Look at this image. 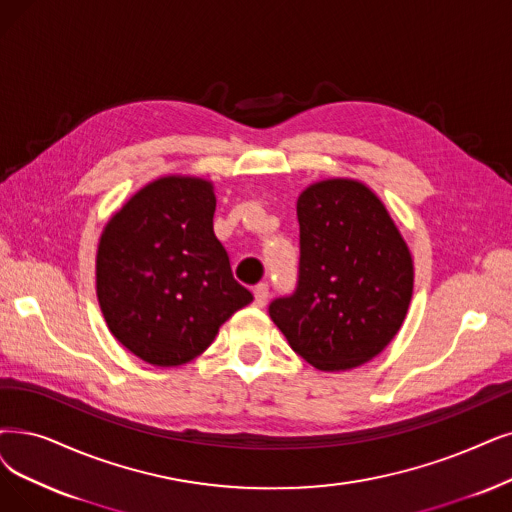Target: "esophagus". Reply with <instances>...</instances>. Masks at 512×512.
<instances>
[{
  "label": "esophagus",
  "mask_w": 512,
  "mask_h": 512,
  "mask_svg": "<svg viewBox=\"0 0 512 512\" xmlns=\"http://www.w3.org/2000/svg\"><path fill=\"white\" fill-rule=\"evenodd\" d=\"M267 300H269V285L258 283L254 288V304L258 306V309H262V306L267 304Z\"/></svg>",
  "instance_id": "obj_1"
}]
</instances>
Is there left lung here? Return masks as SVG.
I'll return each mask as SVG.
<instances>
[{
	"label": "left lung",
	"instance_id": "left-lung-1",
	"mask_svg": "<svg viewBox=\"0 0 512 512\" xmlns=\"http://www.w3.org/2000/svg\"><path fill=\"white\" fill-rule=\"evenodd\" d=\"M300 269L292 296L269 315L294 353L321 372L374 359L395 338L414 292V260L378 195L330 178L296 203Z\"/></svg>",
	"mask_w": 512,
	"mask_h": 512
}]
</instances>
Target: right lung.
Listing matches in <instances>:
<instances>
[{
  "label": "right lung",
  "mask_w": 512,
  "mask_h": 512,
  "mask_svg": "<svg viewBox=\"0 0 512 512\" xmlns=\"http://www.w3.org/2000/svg\"><path fill=\"white\" fill-rule=\"evenodd\" d=\"M210 180L163 176L132 195L102 229L96 296L111 334L159 367L189 363L254 296L214 235Z\"/></svg>",
  "instance_id": "obj_1"
}]
</instances>
